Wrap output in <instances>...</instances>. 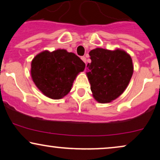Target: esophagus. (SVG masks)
Listing matches in <instances>:
<instances>
[{
    "label": "esophagus",
    "mask_w": 160,
    "mask_h": 160,
    "mask_svg": "<svg viewBox=\"0 0 160 160\" xmlns=\"http://www.w3.org/2000/svg\"><path fill=\"white\" fill-rule=\"evenodd\" d=\"M81 59H82V60L84 61V62L86 63L87 62V58H85V57H82V58H81Z\"/></svg>",
    "instance_id": "esophagus-1"
}]
</instances>
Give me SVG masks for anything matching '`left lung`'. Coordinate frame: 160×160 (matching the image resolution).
Returning <instances> with one entry per match:
<instances>
[{"label":"left lung","instance_id":"left-lung-1","mask_svg":"<svg viewBox=\"0 0 160 160\" xmlns=\"http://www.w3.org/2000/svg\"><path fill=\"white\" fill-rule=\"evenodd\" d=\"M92 62L87 76L96 101L108 103L119 98L128 87L133 73L132 58L123 49L96 48L89 52Z\"/></svg>","mask_w":160,"mask_h":160}]
</instances>
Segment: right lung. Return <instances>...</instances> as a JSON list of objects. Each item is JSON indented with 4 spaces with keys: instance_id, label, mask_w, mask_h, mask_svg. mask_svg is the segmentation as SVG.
<instances>
[{
    "instance_id": "1",
    "label": "right lung",
    "mask_w": 160,
    "mask_h": 160,
    "mask_svg": "<svg viewBox=\"0 0 160 160\" xmlns=\"http://www.w3.org/2000/svg\"><path fill=\"white\" fill-rule=\"evenodd\" d=\"M85 63L73 52L65 49L45 50L31 62V78L39 90L54 100L70 92L76 76L84 71Z\"/></svg>"
}]
</instances>
